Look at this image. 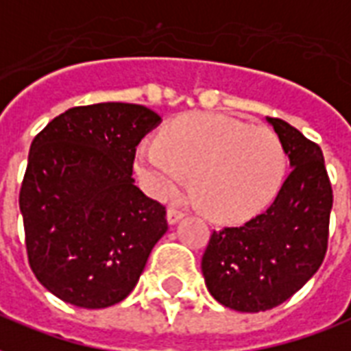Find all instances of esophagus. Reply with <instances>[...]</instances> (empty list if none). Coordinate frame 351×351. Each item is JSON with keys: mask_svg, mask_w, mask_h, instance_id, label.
Returning a JSON list of instances; mask_svg holds the SVG:
<instances>
[{"mask_svg": "<svg viewBox=\"0 0 351 351\" xmlns=\"http://www.w3.org/2000/svg\"><path fill=\"white\" fill-rule=\"evenodd\" d=\"M182 217H184V211L175 208V206H171L169 210H167V223L169 224H176Z\"/></svg>", "mask_w": 351, "mask_h": 351, "instance_id": "1", "label": "esophagus"}]
</instances>
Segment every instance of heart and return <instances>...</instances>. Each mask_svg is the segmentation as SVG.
<instances>
[{"instance_id": "b5f03b06", "label": "heart", "mask_w": 351, "mask_h": 351, "mask_svg": "<svg viewBox=\"0 0 351 351\" xmlns=\"http://www.w3.org/2000/svg\"><path fill=\"white\" fill-rule=\"evenodd\" d=\"M136 169L158 199L175 195L191 173L197 204L213 219L239 221L276 195L285 156L271 128L224 114H193L173 123L164 141L141 143Z\"/></svg>"}]
</instances>
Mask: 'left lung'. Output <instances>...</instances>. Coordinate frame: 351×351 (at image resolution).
I'll return each instance as SVG.
<instances>
[{"label": "left lung", "instance_id": "8db88e82", "mask_svg": "<svg viewBox=\"0 0 351 351\" xmlns=\"http://www.w3.org/2000/svg\"><path fill=\"white\" fill-rule=\"evenodd\" d=\"M267 121L293 169L267 211L213 232L202 256L211 296L243 313L272 309L304 287L324 261L330 235L333 191L322 149L283 119Z\"/></svg>", "mask_w": 351, "mask_h": 351}]
</instances>
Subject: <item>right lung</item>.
Wrapping results in <instances>:
<instances>
[{"instance_id":"right-lung-1","label":"right lung","mask_w":351,"mask_h":351,"mask_svg":"<svg viewBox=\"0 0 351 351\" xmlns=\"http://www.w3.org/2000/svg\"><path fill=\"white\" fill-rule=\"evenodd\" d=\"M162 117L147 106H75L31 143L20 189L34 276L71 306L103 309L136 287L158 239L165 206L134 186L136 147Z\"/></svg>"}]
</instances>
